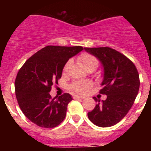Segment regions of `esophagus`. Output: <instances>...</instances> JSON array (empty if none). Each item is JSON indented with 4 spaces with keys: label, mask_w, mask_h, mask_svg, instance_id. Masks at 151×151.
<instances>
[{
    "label": "esophagus",
    "mask_w": 151,
    "mask_h": 151,
    "mask_svg": "<svg viewBox=\"0 0 151 151\" xmlns=\"http://www.w3.org/2000/svg\"><path fill=\"white\" fill-rule=\"evenodd\" d=\"M73 98H74V99H84L85 97H83V96L77 95V94H74V95H73Z\"/></svg>",
    "instance_id": "obj_1"
}]
</instances>
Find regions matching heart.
<instances>
[{
    "label": "heart",
    "instance_id": "1",
    "mask_svg": "<svg viewBox=\"0 0 151 151\" xmlns=\"http://www.w3.org/2000/svg\"><path fill=\"white\" fill-rule=\"evenodd\" d=\"M78 60L82 64V67L85 69L88 70L89 69H95L98 65V61L96 59L94 56L91 55L89 54H83L78 57ZM70 62H68L64 67L63 71L66 72L69 67ZM91 87V83L89 82H76L73 84L71 86V88L78 93H85L88 89Z\"/></svg>",
    "mask_w": 151,
    "mask_h": 151
}]
</instances>
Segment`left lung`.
<instances>
[{"instance_id": "8db88e82", "label": "left lung", "mask_w": 151, "mask_h": 151, "mask_svg": "<svg viewBox=\"0 0 151 151\" xmlns=\"http://www.w3.org/2000/svg\"><path fill=\"white\" fill-rule=\"evenodd\" d=\"M85 50L99 60L104 69L100 94L106 99L97 102L88 113L90 121L99 127H110L120 122L132 106L139 90V75L129 58L110 47H85Z\"/></svg>"}]
</instances>
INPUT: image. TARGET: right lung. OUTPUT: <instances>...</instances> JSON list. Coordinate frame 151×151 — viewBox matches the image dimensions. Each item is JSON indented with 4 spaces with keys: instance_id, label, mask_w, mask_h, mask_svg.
<instances>
[{
    "instance_id": "add662e5",
    "label": "right lung",
    "mask_w": 151,
    "mask_h": 151,
    "mask_svg": "<svg viewBox=\"0 0 151 151\" xmlns=\"http://www.w3.org/2000/svg\"><path fill=\"white\" fill-rule=\"evenodd\" d=\"M83 50L81 46H47L28 59L15 80L16 97L23 114L43 128H54L63 121L73 97L65 93L52 98L49 92L61 78L71 57Z\"/></svg>"
}]
</instances>
